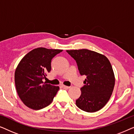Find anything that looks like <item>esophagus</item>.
I'll use <instances>...</instances> for the list:
<instances>
[{"label":"esophagus","mask_w":134,"mask_h":134,"mask_svg":"<svg viewBox=\"0 0 134 134\" xmlns=\"http://www.w3.org/2000/svg\"><path fill=\"white\" fill-rule=\"evenodd\" d=\"M62 87H63V88H64V89H66V90L69 89V88H70L69 87H68V86H66V85H62Z\"/></svg>","instance_id":"obj_1"}]
</instances>
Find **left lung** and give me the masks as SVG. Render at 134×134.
<instances>
[{"instance_id":"1","label":"left lung","mask_w":134,"mask_h":134,"mask_svg":"<svg viewBox=\"0 0 134 134\" xmlns=\"http://www.w3.org/2000/svg\"><path fill=\"white\" fill-rule=\"evenodd\" d=\"M66 52L76 61L80 75L87 77L76 105L87 112L99 110L109 101L114 88L115 77L110 62L104 55L88 49Z\"/></svg>"}]
</instances>
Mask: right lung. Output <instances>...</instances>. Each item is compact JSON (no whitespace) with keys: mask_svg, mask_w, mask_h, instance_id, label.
<instances>
[{"mask_svg":"<svg viewBox=\"0 0 134 134\" xmlns=\"http://www.w3.org/2000/svg\"><path fill=\"white\" fill-rule=\"evenodd\" d=\"M60 49L38 47L22 58L16 68L14 82L19 98L33 110L43 109L51 104L59 90L58 86L44 83L51 70V60Z\"/></svg>","mask_w":134,"mask_h":134,"instance_id":"add662e5","label":"right lung"}]
</instances>
